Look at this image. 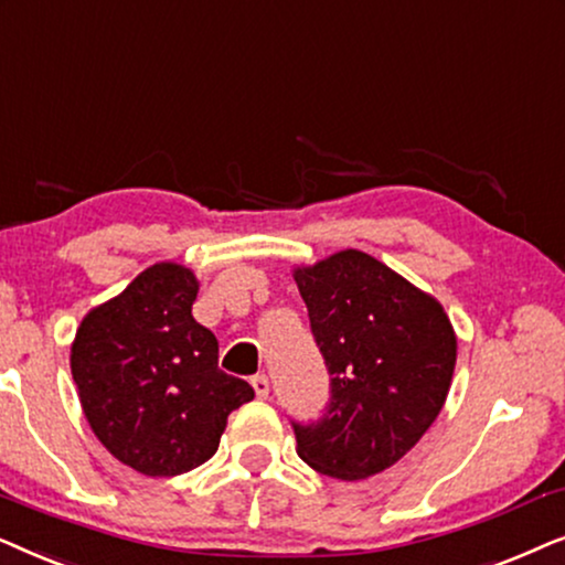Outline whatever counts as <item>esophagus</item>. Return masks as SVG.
Masks as SVG:
<instances>
[{"label":"esophagus","mask_w":565,"mask_h":565,"mask_svg":"<svg viewBox=\"0 0 565 565\" xmlns=\"http://www.w3.org/2000/svg\"><path fill=\"white\" fill-rule=\"evenodd\" d=\"M250 385H253V390H255V395H258V397H268L270 385H268L266 374H255V377L250 380Z\"/></svg>","instance_id":"esophagus-1"}]
</instances>
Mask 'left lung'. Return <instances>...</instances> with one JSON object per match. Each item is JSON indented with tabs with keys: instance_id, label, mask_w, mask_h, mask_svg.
Masks as SVG:
<instances>
[{
	"instance_id": "8db88e82",
	"label": "left lung",
	"mask_w": 565,
	"mask_h": 565,
	"mask_svg": "<svg viewBox=\"0 0 565 565\" xmlns=\"http://www.w3.org/2000/svg\"><path fill=\"white\" fill-rule=\"evenodd\" d=\"M291 276L330 372L328 411L295 424L297 455L330 478L377 476L418 445L447 401L452 322L439 299L353 247Z\"/></svg>"
}]
</instances>
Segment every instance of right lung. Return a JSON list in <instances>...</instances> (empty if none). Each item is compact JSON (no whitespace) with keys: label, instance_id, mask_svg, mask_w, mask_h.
<instances>
[{"label":"right lung","instance_id":"1","mask_svg":"<svg viewBox=\"0 0 565 565\" xmlns=\"http://www.w3.org/2000/svg\"><path fill=\"white\" fill-rule=\"evenodd\" d=\"M199 278L154 263L82 318L72 377L93 434L141 476L172 478L214 457L227 416L255 393L220 370V343L195 322Z\"/></svg>","mask_w":565,"mask_h":565}]
</instances>
